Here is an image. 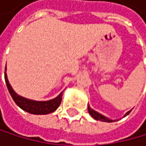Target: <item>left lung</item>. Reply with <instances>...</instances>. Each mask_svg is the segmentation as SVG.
Here are the masks:
<instances>
[{
  "mask_svg": "<svg viewBox=\"0 0 146 146\" xmlns=\"http://www.w3.org/2000/svg\"><path fill=\"white\" fill-rule=\"evenodd\" d=\"M88 113L90 114V115L93 117L94 119L97 120V121H102V122H106V123H112V122H115V120H112V119L109 118V117H107V116H105V115H103L98 113L97 111L94 110L93 109L90 108V106H89V105L88 106ZM130 112H131V110H130V111H128L123 116L129 115V114H130Z\"/></svg>",
  "mask_w": 146,
  "mask_h": 146,
  "instance_id": "8db88e82",
  "label": "left lung"
}]
</instances>
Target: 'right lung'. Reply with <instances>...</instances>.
Segmentation results:
<instances>
[{
  "instance_id": "obj_1",
  "label": "right lung",
  "mask_w": 146,
  "mask_h": 146,
  "mask_svg": "<svg viewBox=\"0 0 146 146\" xmlns=\"http://www.w3.org/2000/svg\"><path fill=\"white\" fill-rule=\"evenodd\" d=\"M6 71H7V67L5 68V81H6L9 92L12 96L13 100L15 101V102L16 103V105L19 108H21L23 110L33 115H47L54 112L58 108V106L61 103V101H62L63 92H61L54 99L49 101H34V100L27 99L25 97L21 96L18 94H16L15 90L12 88L8 80Z\"/></svg>"
}]
</instances>
